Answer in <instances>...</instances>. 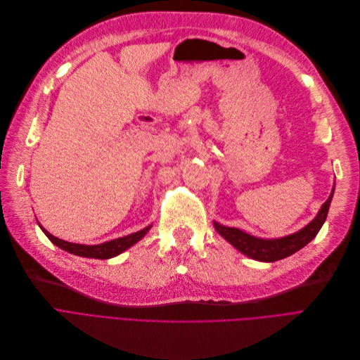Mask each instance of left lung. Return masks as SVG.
Returning a JSON list of instances; mask_svg holds the SVG:
<instances>
[{"mask_svg": "<svg viewBox=\"0 0 360 360\" xmlns=\"http://www.w3.org/2000/svg\"><path fill=\"white\" fill-rule=\"evenodd\" d=\"M334 189L335 187H333L330 198L323 202L318 215L309 222V224L303 227L300 231L285 237L259 238V237L250 236L236 227L221 226L217 221H214V226H215V230L224 237L229 243H231L238 252L249 256V258L255 261H261V262H276L300 250L302 248H304L307 243H309L312 238H315L325 219H327Z\"/></svg>", "mask_w": 360, "mask_h": 360, "instance_id": "obj_1", "label": "left lung"}]
</instances>
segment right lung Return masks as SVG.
Wrapping results in <instances>:
<instances>
[{"label":"right lung","mask_w":360,"mask_h":360,"mask_svg":"<svg viewBox=\"0 0 360 360\" xmlns=\"http://www.w3.org/2000/svg\"><path fill=\"white\" fill-rule=\"evenodd\" d=\"M38 224H39V222H38ZM39 227L42 229V231L45 233V236L49 238V240L53 242L56 246H58L60 249H63L65 252H70V253L77 255V256H83V258H94V259H110V258H114V256H117L120 253H123L126 249H129L134 243H138L150 229V226H149V227H146L141 231H136L133 234L120 237V238H114V240L101 243V245L88 246V245H79V243H70V242L61 240V238L48 233L41 224H39Z\"/></svg>","instance_id":"add662e5"}]
</instances>
